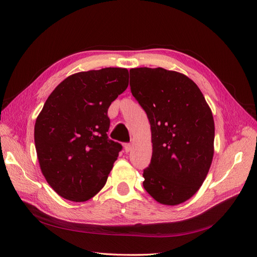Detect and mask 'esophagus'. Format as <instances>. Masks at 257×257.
<instances>
[{
	"mask_svg": "<svg viewBox=\"0 0 257 257\" xmlns=\"http://www.w3.org/2000/svg\"><path fill=\"white\" fill-rule=\"evenodd\" d=\"M124 151H126L127 153L131 150V143H124Z\"/></svg>",
	"mask_w": 257,
	"mask_h": 257,
	"instance_id": "obj_1",
	"label": "esophagus"
}]
</instances>
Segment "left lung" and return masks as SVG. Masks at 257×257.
Here are the masks:
<instances>
[{"label": "left lung", "instance_id": "8db88e82", "mask_svg": "<svg viewBox=\"0 0 257 257\" xmlns=\"http://www.w3.org/2000/svg\"><path fill=\"white\" fill-rule=\"evenodd\" d=\"M130 89L151 124L152 158L143 170V187L160 204H182L197 193L210 169L212 112L199 87L175 71L131 69Z\"/></svg>", "mask_w": 257, "mask_h": 257}]
</instances>
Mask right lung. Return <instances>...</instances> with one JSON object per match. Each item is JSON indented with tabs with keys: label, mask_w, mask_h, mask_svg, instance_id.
I'll list each match as a JSON object with an SVG mask.
<instances>
[{
	"label": "right lung",
	"mask_w": 257,
	"mask_h": 257,
	"mask_svg": "<svg viewBox=\"0 0 257 257\" xmlns=\"http://www.w3.org/2000/svg\"><path fill=\"white\" fill-rule=\"evenodd\" d=\"M128 70L121 68L70 75L53 89L36 119L41 172L63 198L86 201L106 184L122 149L107 136V111L128 87Z\"/></svg>",
	"instance_id": "1"
}]
</instances>
